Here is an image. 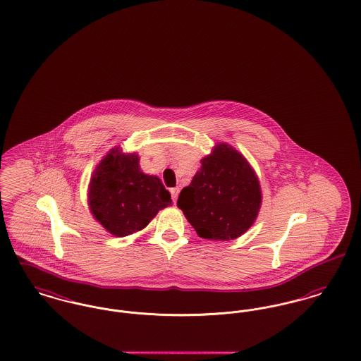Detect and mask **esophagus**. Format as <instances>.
Here are the masks:
<instances>
[{
  "mask_svg": "<svg viewBox=\"0 0 361 361\" xmlns=\"http://www.w3.org/2000/svg\"><path fill=\"white\" fill-rule=\"evenodd\" d=\"M170 193H171V199H173V203H176L177 202V197H178V193H180V188H171L170 190Z\"/></svg>",
  "mask_w": 361,
  "mask_h": 361,
  "instance_id": "1",
  "label": "esophagus"
}]
</instances>
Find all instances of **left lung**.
I'll return each mask as SVG.
<instances>
[{
  "instance_id": "left-lung-1",
  "label": "left lung",
  "mask_w": 361,
  "mask_h": 361,
  "mask_svg": "<svg viewBox=\"0 0 361 361\" xmlns=\"http://www.w3.org/2000/svg\"><path fill=\"white\" fill-rule=\"evenodd\" d=\"M177 206L196 233L209 240H233L245 233L260 209L262 195L254 170L228 145H218L200 161Z\"/></svg>"
}]
</instances>
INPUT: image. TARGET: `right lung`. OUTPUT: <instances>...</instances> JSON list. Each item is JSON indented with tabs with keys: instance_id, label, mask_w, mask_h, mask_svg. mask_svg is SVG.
Returning <instances> with one entry per match:
<instances>
[{
	"instance_id": "obj_1",
	"label": "right lung",
	"mask_w": 361,
	"mask_h": 361,
	"mask_svg": "<svg viewBox=\"0 0 361 361\" xmlns=\"http://www.w3.org/2000/svg\"><path fill=\"white\" fill-rule=\"evenodd\" d=\"M88 197L97 221L117 237L142 231L171 204L162 181L140 171L137 155L118 149H111L94 171Z\"/></svg>"
}]
</instances>
